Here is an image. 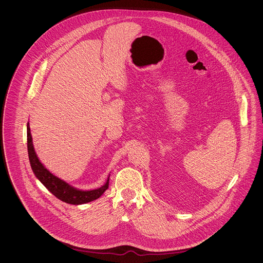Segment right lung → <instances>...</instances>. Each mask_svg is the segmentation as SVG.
Returning a JSON list of instances; mask_svg holds the SVG:
<instances>
[{
  "instance_id": "obj_1",
  "label": "right lung",
  "mask_w": 263,
  "mask_h": 263,
  "mask_svg": "<svg viewBox=\"0 0 263 263\" xmlns=\"http://www.w3.org/2000/svg\"><path fill=\"white\" fill-rule=\"evenodd\" d=\"M27 149H28V156H29V161H30L32 171L37 177L38 180L62 201H65L70 204H76V205L87 203L99 198L109 186V177H108L106 183L100 188L93 189V190H80L71 186L64 180L51 174L41 164V162L39 161L36 156V153L34 151L33 144H32L29 123H27Z\"/></svg>"
}]
</instances>
